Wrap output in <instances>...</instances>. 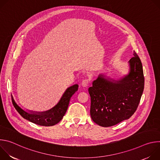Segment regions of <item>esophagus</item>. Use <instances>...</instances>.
<instances>
[{
	"label": "esophagus",
	"mask_w": 160,
	"mask_h": 160,
	"mask_svg": "<svg viewBox=\"0 0 160 160\" xmlns=\"http://www.w3.org/2000/svg\"><path fill=\"white\" fill-rule=\"evenodd\" d=\"M88 83H89V80H88V79H85V80H83L82 81L81 85H82V87H87V86L88 85Z\"/></svg>",
	"instance_id": "1"
}]
</instances>
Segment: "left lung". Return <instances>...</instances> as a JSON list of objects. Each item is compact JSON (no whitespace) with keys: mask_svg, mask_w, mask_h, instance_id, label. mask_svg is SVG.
<instances>
[{"mask_svg":"<svg viewBox=\"0 0 160 160\" xmlns=\"http://www.w3.org/2000/svg\"><path fill=\"white\" fill-rule=\"evenodd\" d=\"M129 72L118 80L100 74L88 88L90 117L98 125L108 127L130 118L139 104L144 87L140 58L133 51Z\"/></svg>","mask_w":160,"mask_h":160,"instance_id":"obj_1","label":"left lung"}]
</instances>
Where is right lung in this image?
Listing matches in <instances>:
<instances>
[{"mask_svg":"<svg viewBox=\"0 0 160 160\" xmlns=\"http://www.w3.org/2000/svg\"><path fill=\"white\" fill-rule=\"evenodd\" d=\"M78 84L68 87L65 90L58 103L52 108L45 111H25L16 102L12 96V101L17 111L25 119L41 126H53L59 123L63 118L69 105L70 99L78 90Z\"/></svg>","mask_w":160,"mask_h":160,"instance_id":"1","label":"right lung"}]
</instances>
